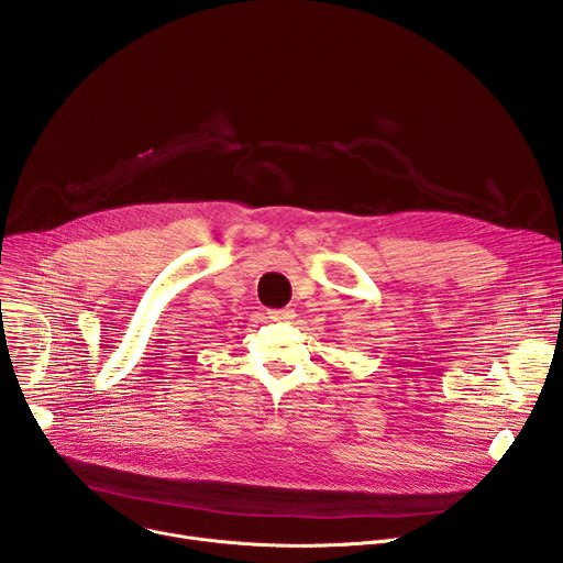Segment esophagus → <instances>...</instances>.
Listing matches in <instances>:
<instances>
[{
	"label": "esophagus",
	"instance_id": "1",
	"mask_svg": "<svg viewBox=\"0 0 563 563\" xmlns=\"http://www.w3.org/2000/svg\"><path fill=\"white\" fill-rule=\"evenodd\" d=\"M272 320H278V323H287V320L294 318V311L291 309H269L267 311Z\"/></svg>",
	"mask_w": 563,
	"mask_h": 563
}]
</instances>
